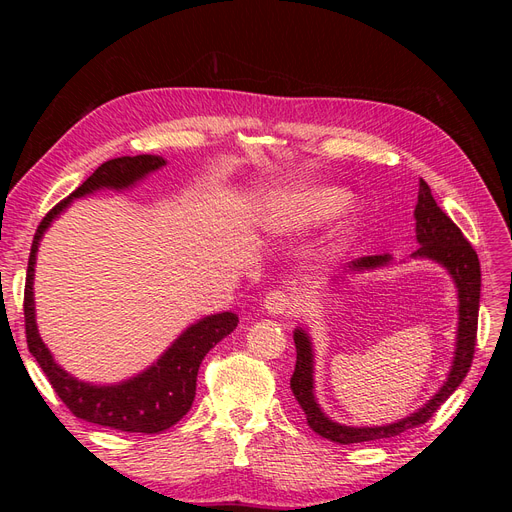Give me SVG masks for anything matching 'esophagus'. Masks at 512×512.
<instances>
[{
    "mask_svg": "<svg viewBox=\"0 0 512 512\" xmlns=\"http://www.w3.org/2000/svg\"><path fill=\"white\" fill-rule=\"evenodd\" d=\"M265 309L269 314L286 316V314H292L294 309H297V299H294L292 292L277 288V290H271L265 297Z\"/></svg>",
    "mask_w": 512,
    "mask_h": 512,
    "instance_id": "34e87169",
    "label": "esophagus"
}]
</instances>
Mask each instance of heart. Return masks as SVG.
<instances>
[{
  "mask_svg": "<svg viewBox=\"0 0 512 512\" xmlns=\"http://www.w3.org/2000/svg\"><path fill=\"white\" fill-rule=\"evenodd\" d=\"M350 196L337 188H316L303 192H290L277 200L273 207L275 226L284 230H297L320 224L344 211Z\"/></svg>",
  "mask_w": 512,
  "mask_h": 512,
  "instance_id": "obj_1",
  "label": "heart"
}]
</instances>
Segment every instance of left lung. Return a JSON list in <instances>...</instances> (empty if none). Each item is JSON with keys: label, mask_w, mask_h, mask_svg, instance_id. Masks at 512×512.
<instances>
[{"label": "left lung", "mask_w": 512, "mask_h": 512, "mask_svg": "<svg viewBox=\"0 0 512 512\" xmlns=\"http://www.w3.org/2000/svg\"><path fill=\"white\" fill-rule=\"evenodd\" d=\"M416 218V239L421 247L412 256L431 258L440 262L453 275L459 292V329H457V348H455V361L451 367V374L444 382L442 389L429 399L421 410L412 416L401 418L397 423L384 425V427H346L333 423L331 418L324 416L320 406L314 399V354L312 344L305 331H294V346H297V365H294V374L290 378V389L297 397L299 406L307 416V425L312 427L318 436L327 438L337 444H356V442H369V440H382L399 436L412 427L427 423L429 418L438 412L444 401L455 393L457 386L468 376L472 359H474V346H476V329H478V301H480V265L474 247L463 237L459 226L448 218V215L438 207L436 200L431 196L429 185L421 179L418 183V203L414 209ZM391 260L389 254L378 256H363L348 262V271L356 269H376L386 265Z\"/></svg>", "instance_id": "1"}]
</instances>
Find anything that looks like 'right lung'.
<instances>
[{"label":"right lung","mask_w":512,"mask_h":512,"mask_svg":"<svg viewBox=\"0 0 512 512\" xmlns=\"http://www.w3.org/2000/svg\"><path fill=\"white\" fill-rule=\"evenodd\" d=\"M164 158L158 156H123L108 160L94 170L87 181H83L68 198L57 203L44 215L32 243L25 277V335L27 348L42 367L44 376L49 378L57 397L64 401L66 408L83 418L87 423L111 427L128 433H158L173 427L188 414L196 395V376L207 352L222 342L237 327V314L224 312L207 316L179 335L177 342L170 346L156 365H151L136 378L115 386H94L72 378L61 369L44 346L36 329L34 316V265L36 252L44 230L64 211L72 198L96 192L100 188L123 190L134 181L143 179L151 170L164 166Z\"/></svg>","instance_id":"1"}]
</instances>
